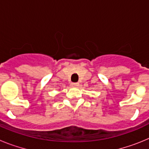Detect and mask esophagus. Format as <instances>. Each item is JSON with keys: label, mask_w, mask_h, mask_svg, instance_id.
<instances>
[{"label": "esophagus", "mask_w": 149, "mask_h": 149, "mask_svg": "<svg viewBox=\"0 0 149 149\" xmlns=\"http://www.w3.org/2000/svg\"><path fill=\"white\" fill-rule=\"evenodd\" d=\"M78 86H79L78 83H72V86H73V87H77Z\"/></svg>", "instance_id": "34e87169"}]
</instances>
